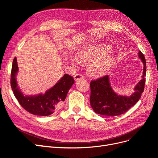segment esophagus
Here are the masks:
<instances>
[{
    "mask_svg": "<svg viewBox=\"0 0 158 158\" xmlns=\"http://www.w3.org/2000/svg\"><path fill=\"white\" fill-rule=\"evenodd\" d=\"M84 75H82V74H76L74 75V78L76 81H78L79 80H82L84 79Z\"/></svg>",
    "mask_w": 158,
    "mask_h": 158,
    "instance_id": "1",
    "label": "esophagus"
}]
</instances>
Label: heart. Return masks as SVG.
Listing matches in <instances>:
<instances>
[{
  "label": "heart",
  "instance_id": "b5f03b06",
  "mask_svg": "<svg viewBox=\"0 0 158 158\" xmlns=\"http://www.w3.org/2000/svg\"><path fill=\"white\" fill-rule=\"evenodd\" d=\"M111 48L106 45H98L86 47L81 51L78 59L82 63H88V70L93 76L103 75L111 69L113 64V56L107 55ZM72 63L74 65L79 64L76 58L71 59Z\"/></svg>",
  "mask_w": 158,
  "mask_h": 158
}]
</instances>
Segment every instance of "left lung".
Here are the masks:
<instances>
[{
    "mask_svg": "<svg viewBox=\"0 0 158 158\" xmlns=\"http://www.w3.org/2000/svg\"><path fill=\"white\" fill-rule=\"evenodd\" d=\"M138 56L144 64L142 79L136 84L135 92L131 96H122L114 92L108 75L91 81L90 104L95 113L105 116H117L126 113L138 102L144 89L146 74L145 57L140 51Z\"/></svg>",
    "mask_w": 158,
    "mask_h": 158,
    "instance_id": "1",
    "label": "left lung"
}]
</instances>
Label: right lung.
Listing matches in <instances>:
<instances>
[{"mask_svg": "<svg viewBox=\"0 0 158 158\" xmlns=\"http://www.w3.org/2000/svg\"><path fill=\"white\" fill-rule=\"evenodd\" d=\"M18 70L16 57L14 59L11 71V87L18 102L29 113L38 116H48L61 107L70 88L74 83L71 76L65 74L53 87L44 94L25 95L18 87L16 76Z\"/></svg>", "mask_w": 158, "mask_h": 158, "instance_id": "1", "label": "right lung"}]
</instances>
